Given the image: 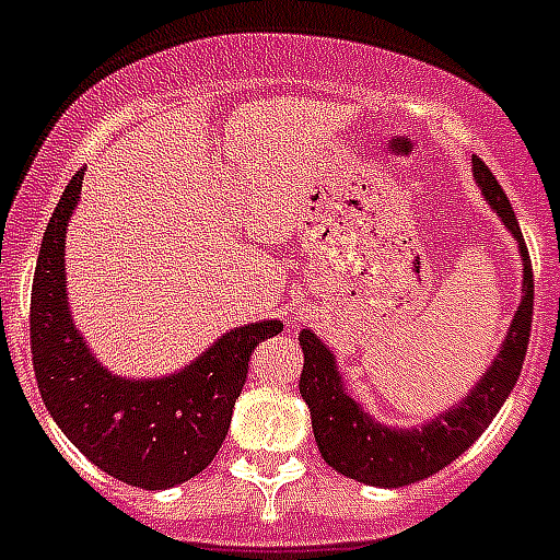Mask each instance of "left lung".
Returning a JSON list of instances; mask_svg holds the SVG:
<instances>
[{"label": "left lung", "mask_w": 560, "mask_h": 560, "mask_svg": "<svg viewBox=\"0 0 560 560\" xmlns=\"http://www.w3.org/2000/svg\"><path fill=\"white\" fill-rule=\"evenodd\" d=\"M472 176L487 205L495 210L518 244L524 281H521V304L512 316L504 341L498 347V355L467 396L421 427L404 430V427L382 424L347 393L330 347L313 330L299 332V345L304 350L299 393L310 407L313 435L322 458L341 476L370 487L393 490V487L416 483L444 469L464 450L472 447L478 435L490 427L495 412L504 407L527 355L529 327H533V265H529L527 244L521 236L518 219L512 213L504 187L498 185V178L481 159H472Z\"/></svg>", "instance_id": "left-lung-1"}]
</instances>
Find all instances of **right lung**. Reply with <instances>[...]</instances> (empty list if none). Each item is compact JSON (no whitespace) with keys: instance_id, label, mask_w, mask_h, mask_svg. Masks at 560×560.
Here are the masks:
<instances>
[{"instance_id":"add662e5","label":"right lung","mask_w":560,"mask_h":560,"mask_svg":"<svg viewBox=\"0 0 560 560\" xmlns=\"http://www.w3.org/2000/svg\"><path fill=\"white\" fill-rule=\"evenodd\" d=\"M84 171L70 178L42 236L31 290V352L42 401L59 430L107 476L142 490H167L208 467L230 430L233 404L258 341L279 336L276 318L215 338L185 370L125 378L93 355L68 304L65 230Z\"/></svg>"}]
</instances>
